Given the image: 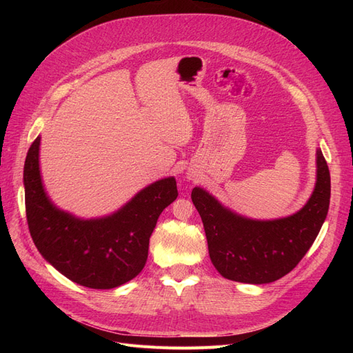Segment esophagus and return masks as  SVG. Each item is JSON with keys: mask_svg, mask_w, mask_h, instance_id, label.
Returning <instances> with one entry per match:
<instances>
[{"mask_svg": "<svg viewBox=\"0 0 353 353\" xmlns=\"http://www.w3.org/2000/svg\"><path fill=\"white\" fill-rule=\"evenodd\" d=\"M188 178H190V179H191V178H193V176H191V175H190V176H188Z\"/></svg>", "mask_w": 353, "mask_h": 353, "instance_id": "esophagus-1", "label": "esophagus"}]
</instances>
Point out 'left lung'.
<instances>
[{
  "label": "left lung",
  "mask_w": 353,
  "mask_h": 353,
  "mask_svg": "<svg viewBox=\"0 0 353 353\" xmlns=\"http://www.w3.org/2000/svg\"><path fill=\"white\" fill-rule=\"evenodd\" d=\"M330 170L316 148V181L311 197L293 215L252 219L223 206L201 187L191 191L205 227L210 261L227 280L266 284L301 262L315 241L330 206Z\"/></svg>",
  "instance_id": "8db88e82"
}]
</instances>
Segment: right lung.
I'll list each match as a JSON object with an SVG mask.
<instances>
[{"instance_id": "obj_1", "label": "right lung", "mask_w": 353, "mask_h": 353, "mask_svg": "<svg viewBox=\"0 0 353 353\" xmlns=\"http://www.w3.org/2000/svg\"><path fill=\"white\" fill-rule=\"evenodd\" d=\"M41 137L23 168L26 218L32 240L50 265L90 288L119 287L140 274L160 213L178 197L174 176L159 179L110 215L83 219L54 205L39 168Z\"/></svg>"}]
</instances>
